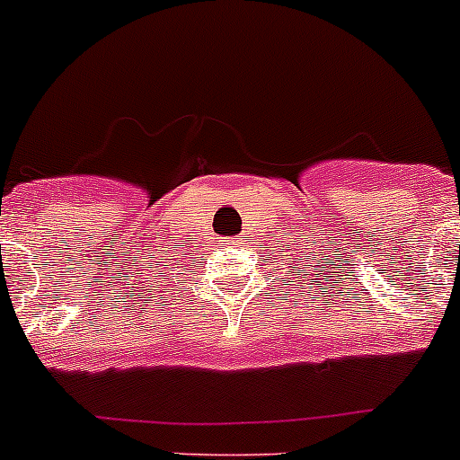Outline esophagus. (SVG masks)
I'll return each instance as SVG.
<instances>
[{"label":"esophagus","mask_w":460,"mask_h":460,"mask_svg":"<svg viewBox=\"0 0 460 460\" xmlns=\"http://www.w3.org/2000/svg\"><path fill=\"white\" fill-rule=\"evenodd\" d=\"M227 243H230V246H237L239 239L237 237H230V239H227Z\"/></svg>","instance_id":"34e87169"}]
</instances>
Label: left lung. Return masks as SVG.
Here are the masks:
<instances>
[{
	"label": "left lung",
	"instance_id": "obj_1",
	"mask_svg": "<svg viewBox=\"0 0 460 460\" xmlns=\"http://www.w3.org/2000/svg\"><path fill=\"white\" fill-rule=\"evenodd\" d=\"M307 267H310V264H307ZM305 276H307V273H305Z\"/></svg>",
	"mask_w": 460,
	"mask_h": 460
}]
</instances>
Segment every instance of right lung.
I'll return each instance as SVG.
<instances>
[{
  "label": "right lung",
  "instance_id": "1",
  "mask_svg": "<svg viewBox=\"0 0 460 460\" xmlns=\"http://www.w3.org/2000/svg\"><path fill=\"white\" fill-rule=\"evenodd\" d=\"M164 267H168V264H164Z\"/></svg>",
  "mask_w": 460,
  "mask_h": 460
}]
</instances>
